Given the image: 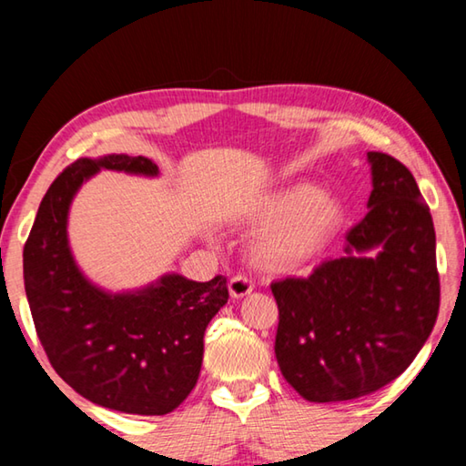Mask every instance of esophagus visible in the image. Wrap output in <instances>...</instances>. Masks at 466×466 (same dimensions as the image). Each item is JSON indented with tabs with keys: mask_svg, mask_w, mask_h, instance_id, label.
I'll return each instance as SVG.
<instances>
[{
	"mask_svg": "<svg viewBox=\"0 0 466 466\" xmlns=\"http://www.w3.org/2000/svg\"><path fill=\"white\" fill-rule=\"evenodd\" d=\"M228 288H230L232 298H244L255 289V279L248 278V275H234Z\"/></svg>",
	"mask_w": 466,
	"mask_h": 466,
	"instance_id": "obj_1",
	"label": "esophagus"
}]
</instances>
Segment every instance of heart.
<instances>
[{
  "mask_svg": "<svg viewBox=\"0 0 466 466\" xmlns=\"http://www.w3.org/2000/svg\"><path fill=\"white\" fill-rule=\"evenodd\" d=\"M320 195L319 187L298 183L252 205L257 224H275L258 240L263 263L289 269L325 248L341 224V208Z\"/></svg>",
  "mask_w": 466,
  "mask_h": 466,
  "instance_id": "heart-1",
  "label": "heart"
}]
</instances>
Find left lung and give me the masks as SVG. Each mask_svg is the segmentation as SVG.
Here are the masks:
<instances>
[{
	"label": "left lung",
	"instance_id": "left-lung-1",
	"mask_svg": "<svg viewBox=\"0 0 466 466\" xmlns=\"http://www.w3.org/2000/svg\"><path fill=\"white\" fill-rule=\"evenodd\" d=\"M368 214L345 236L343 257L309 278L271 283L279 325L275 358L312 403L380 390L409 368L440 310L436 232L405 164L368 152Z\"/></svg>",
	"mask_w": 466,
	"mask_h": 466
}]
</instances>
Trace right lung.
Returning <instances> with one entry per match:
<instances>
[{"label": "right lung", "mask_w": 466, "mask_h": 466, "mask_svg": "<svg viewBox=\"0 0 466 466\" xmlns=\"http://www.w3.org/2000/svg\"><path fill=\"white\" fill-rule=\"evenodd\" d=\"M100 168L157 175L144 156L82 157L45 193L25 244V288L36 335L63 380L100 407L167 415L195 389L203 335L228 302L224 275L191 281L167 275L136 294L94 288L67 247V209Z\"/></svg>", "instance_id": "1"}]
</instances>
